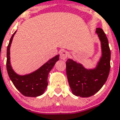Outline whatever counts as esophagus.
<instances>
[{
	"label": "esophagus",
	"mask_w": 120,
	"mask_h": 120,
	"mask_svg": "<svg viewBox=\"0 0 120 120\" xmlns=\"http://www.w3.org/2000/svg\"><path fill=\"white\" fill-rule=\"evenodd\" d=\"M69 56V53L66 51H62L60 53V58L62 60H66Z\"/></svg>",
	"instance_id": "1"
}]
</instances>
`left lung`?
<instances>
[{"label": "left lung", "mask_w": 120, "mask_h": 120, "mask_svg": "<svg viewBox=\"0 0 120 120\" xmlns=\"http://www.w3.org/2000/svg\"><path fill=\"white\" fill-rule=\"evenodd\" d=\"M101 44L102 56L96 67L86 69L73 59L66 61V74L72 93L77 96L88 98L98 92L107 80L110 69V50L106 35L101 28H97Z\"/></svg>", "instance_id": "1"}]
</instances>
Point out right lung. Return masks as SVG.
I'll return each mask as SVG.
<instances>
[{
	"label": "right lung",
	"mask_w": 120,
	"mask_h": 120,
	"mask_svg": "<svg viewBox=\"0 0 120 120\" xmlns=\"http://www.w3.org/2000/svg\"><path fill=\"white\" fill-rule=\"evenodd\" d=\"M16 32L11 36L7 50V69L8 76L16 88L26 97H37L44 93L48 86V76L54 64L59 59L58 54L34 72L21 75L16 74L10 63V46Z\"/></svg>",
	"instance_id": "obj_1"
}]
</instances>
